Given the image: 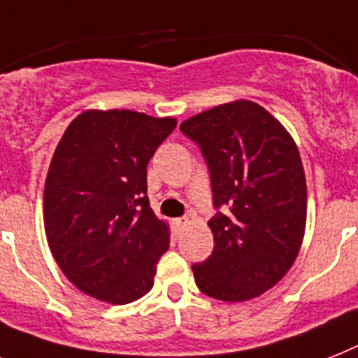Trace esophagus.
<instances>
[{
	"mask_svg": "<svg viewBox=\"0 0 358 358\" xmlns=\"http://www.w3.org/2000/svg\"><path fill=\"white\" fill-rule=\"evenodd\" d=\"M174 224H176V227H178V229H182V227H185V225L189 224V220L187 218H176V220H174Z\"/></svg>",
	"mask_w": 358,
	"mask_h": 358,
	"instance_id": "34e87169",
	"label": "esophagus"
}]
</instances>
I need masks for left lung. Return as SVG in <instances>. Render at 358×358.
<instances>
[{
	"instance_id": "obj_1",
	"label": "left lung",
	"mask_w": 358,
	"mask_h": 358,
	"mask_svg": "<svg viewBox=\"0 0 358 358\" xmlns=\"http://www.w3.org/2000/svg\"><path fill=\"white\" fill-rule=\"evenodd\" d=\"M180 131L202 152L216 209L211 257L193 264L198 289L225 302L262 295L289 271L304 236L306 176L295 142L245 100L196 114Z\"/></svg>"
}]
</instances>
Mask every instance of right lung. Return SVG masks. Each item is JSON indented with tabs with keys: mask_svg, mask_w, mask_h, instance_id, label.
<instances>
[{
	"mask_svg": "<svg viewBox=\"0 0 358 358\" xmlns=\"http://www.w3.org/2000/svg\"><path fill=\"white\" fill-rule=\"evenodd\" d=\"M176 127L134 110H87L59 140L45 182L54 260L87 295L129 304L155 284L169 229L147 196V164Z\"/></svg>",
	"mask_w": 358,
	"mask_h": 358,
	"instance_id": "add662e5",
	"label": "right lung"
}]
</instances>
